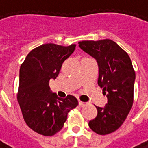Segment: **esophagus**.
Listing matches in <instances>:
<instances>
[{"label":"esophagus","instance_id":"esophagus-1","mask_svg":"<svg viewBox=\"0 0 148 148\" xmlns=\"http://www.w3.org/2000/svg\"><path fill=\"white\" fill-rule=\"evenodd\" d=\"M86 105H87V103L82 102V101H79V106H85Z\"/></svg>","mask_w":148,"mask_h":148}]
</instances>
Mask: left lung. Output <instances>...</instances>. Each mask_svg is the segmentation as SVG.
Returning <instances> with one entry per match:
<instances>
[{
  "label": "left lung",
  "instance_id": "left-lung-1",
  "mask_svg": "<svg viewBox=\"0 0 148 148\" xmlns=\"http://www.w3.org/2000/svg\"><path fill=\"white\" fill-rule=\"evenodd\" d=\"M79 47L96 59L98 85L103 89L108 102L97 107V115L89 122L92 130L107 135L117 130L124 123L133 104L136 74L130 57L111 39L82 41Z\"/></svg>",
  "mask_w": 148,
  "mask_h": 148
}]
</instances>
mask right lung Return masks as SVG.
Returning a JSON list of instances; mask_svg holds the SVG:
<instances>
[{"mask_svg":"<svg viewBox=\"0 0 148 148\" xmlns=\"http://www.w3.org/2000/svg\"><path fill=\"white\" fill-rule=\"evenodd\" d=\"M75 47L76 44H42L31 51L21 65L17 101L27 126L42 136L61 130L68 112L78 105L75 97L60 98L49 86V81L58 77L62 62Z\"/></svg>","mask_w":148,"mask_h":148,"instance_id":"1","label":"right lung"}]
</instances>
